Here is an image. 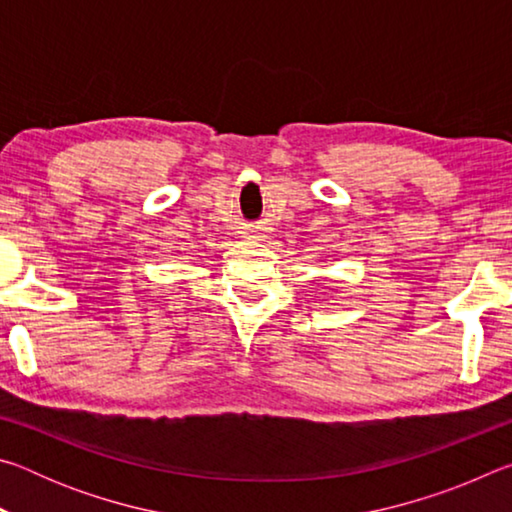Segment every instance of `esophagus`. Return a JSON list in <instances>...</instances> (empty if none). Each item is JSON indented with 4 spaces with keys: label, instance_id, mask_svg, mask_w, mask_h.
<instances>
[{
    "label": "esophagus",
    "instance_id": "esophagus-1",
    "mask_svg": "<svg viewBox=\"0 0 512 512\" xmlns=\"http://www.w3.org/2000/svg\"><path fill=\"white\" fill-rule=\"evenodd\" d=\"M248 239H257V237H248Z\"/></svg>",
    "mask_w": 512,
    "mask_h": 512
}]
</instances>
